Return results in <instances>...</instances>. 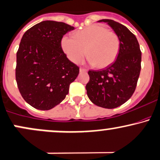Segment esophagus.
I'll return each instance as SVG.
<instances>
[{"label": "esophagus", "instance_id": "esophagus-1", "mask_svg": "<svg viewBox=\"0 0 160 160\" xmlns=\"http://www.w3.org/2000/svg\"><path fill=\"white\" fill-rule=\"evenodd\" d=\"M80 73H83V72H87V69L83 68H80Z\"/></svg>", "mask_w": 160, "mask_h": 160}]
</instances>
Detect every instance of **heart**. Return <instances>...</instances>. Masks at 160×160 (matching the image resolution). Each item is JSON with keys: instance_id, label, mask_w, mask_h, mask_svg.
Here are the masks:
<instances>
[{"instance_id": "1", "label": "heart", "mask_w": 160, "mask_h": 160, "mask_svg": "<svg viewBox=\"0 0 160 160\" xmlns=\"http://www.w3.org/2000/svg\"><path fill=\"white\" fill-rule=\"evenodd\" d=\"M61 45L72 62L79 63L86 54L92 66L104 68L117 59L121 42L115 32L102 25L93 24L76 31L73 37L63 36Z\"/></svg>"}]
</instances>
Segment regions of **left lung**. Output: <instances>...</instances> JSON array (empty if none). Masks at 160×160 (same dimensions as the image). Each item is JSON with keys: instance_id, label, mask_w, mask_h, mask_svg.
I'll use <instances>...</instances> for the list:
<instances>
[{"instance_id": "left-lung-1", "label": "left lung", "mask_w": 160, "mask_h": 160, "mask_svg": "<svg viewBox=\"0 0 160 160\" xmlns=\"http://www.w3.org/2000/svg\"><path fill=\"white\" fill-rule=\"evenodd\" d=\"M107 22L120 38V52L116 61L106 69L89 71L86 85L87 96L92 103L106 108L122 106L132 96L141 69V52L136 36L126 26L112 20Z\"/></svg>"}]
</instances>
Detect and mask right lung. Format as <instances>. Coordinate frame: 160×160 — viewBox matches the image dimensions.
Wrapping results in <instances>:
<instances>
[{"label": "right lung", "instance_id": "1", "mask_svg": "<svg viewBox=\"0 0 160 160\" xmlns=\"http://www.w3.org/2000/svg\"><path fill=\"white\" fill-rule=\"evenodd\" d=\"M73 26L46 20L36 24L22 36L17 52L16 80L24 100L39 110L61 103L80 68L63 52L61 40Z\"/></svg>", "mask_w": 160, "mask_h": 160}]
</instances>
